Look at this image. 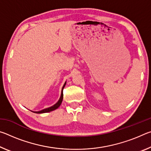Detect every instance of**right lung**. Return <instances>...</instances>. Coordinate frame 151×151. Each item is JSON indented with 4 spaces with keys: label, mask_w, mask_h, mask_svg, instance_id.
Returning a JSON list of instances; mask_svg holds the SVG:
<instances>
[{
    "label": "right lung",
    "mask_w": 151,
    "mask_h": 151,
    "mask_svg": "<svg viewBox=\"0 0 151 151\" xmlns=\"http://www.w3.org/2000/svg\"><path fill=\"white\" fill-rule=\"evenodd\" d=\"M66 82H65V84H64V85L62 88V91H61V94H60V99L58 101V102L56 104H55L54 105H52V106H50L48 107V108L47 109H42L41 111H32L33 112H35V113H37V114H41V113H45V112H50V111H54V110L58 109V107L60 106V105L62 103V101H63V90L64 87H65V85H66Z\"/></svg>",
    "instance_id": "add662e5"
}]
</instances>
